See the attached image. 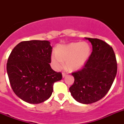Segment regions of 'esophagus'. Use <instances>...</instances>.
I'll use <instances>...</instances> for the list:
<instances>
[{"instance_id": "1", "label": "esophagus", "mask_w": 124, "mask_h": 124, "mask_svg": "<svg viewBox=\"0 0 124 124\" xmlns=\"http://www.w3.org/2000/svg\"><path fill=\"white\" fill-rule=\"evenodd\" d=\"M66 76H67V74H66L65 73H64V72H63V73H62V77H63V78H65Z\"/></svg>"}]
</instances>
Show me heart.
I'll use <instances>...</instances> for the list:
<instances>
[{"mask_svg": "<svg viewBox=\"0 0 124 124\" xmlns=\"http://www.w3.org/2000/svg\"><path fill=\"white\" fill-rule=\"evenodd\" d=\"M91 47L86 42H73L67 45H59L56 54L52 55L51 60L54 67L60 69L65 62L66 68L70 71L81 69L91 55Z\"/></svg>", "mask_w": 124, "mask_h": 124, "instance_id": "heart-1", "label": "heart"}]
</instances>
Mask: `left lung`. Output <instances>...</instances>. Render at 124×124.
<instances>
[{
  "instance_id": "8db88e82",
  "label": "left lung",
  "mask_w": 124,
  "mask_h": 124,
  "mask_svg": "<svg viewBox=\"0 0 124 124\" xmlns=\"http://www.w3.org/2000/svg\"><path fill=\"white\" fill-rule=\"evenodd\" d=\"M91 43L93 51L81 70L72 73L74 83L69 88L78 102L90 104L101 100L110 90L117 71L113 50L97 38H85Z\"/></svg>"
}]
</instances>
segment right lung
Segmentation results:
<instances>
[{"mask_svg": "<svg viewBox=\"0 0 124 124\" xmlns=\"http://www.w3.org/2000/svg\"><path fill=\"white\" fill-rule=\"evenodd\" d=\"M52 46L46 40L22 41L11 52L7 72L11 88L24 101L38 104L51 96L55 82L62 74L51 68Z\"/></svg>", "mask_w": 124, "mask_h": 124, "instance_id": "add662e5", "label": "right lung"}]
</instances>
